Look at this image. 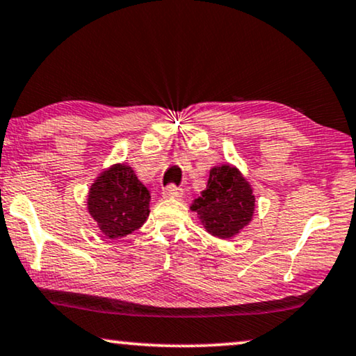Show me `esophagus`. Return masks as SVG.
<instances>
[{
    "label": "esophagus",
    "mask_w": 356,
    "mask_h": 356,
    "mask_svg": "<svg viewBox=\"0 0 356 356\" xmlns=\"http://www.w3.org/2000/svg\"><path fill=\"white\" fill-rule=\"evenodd\" d=\"M182 193H184V190L180 187H176V185H169V187L163 190L164 198H180L182 197Z\"/></svg>",
    "instance_id": "1"
}]
</instances>
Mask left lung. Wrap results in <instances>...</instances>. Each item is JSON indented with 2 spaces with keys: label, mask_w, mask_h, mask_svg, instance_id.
Returning a JSON list of instances; mask_svg holds the SVG:
<instances>
[{
  "label": "left lung",
  "mask_w": 356,
  "mask_h": 356,
  "mask_svg": "<svg viewBox=\"0 0 356 356\" xmlns=\"http://www.w3.org/2000/svg\"><path fill=\"white\" fill-rule=\"evenodd\" d=\"M190 209L197 213L208 234L232 238L252 222L253 187L234 164H216L209 171L207 188L193 200Z\"/></svg>",
  "instance_id": "1"
}]
</instances>
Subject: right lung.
Returning <instances> with one entry per match:
<instances>
[{"label": "right lung", "instance_id": "obj_1", "mask_svg": "<svg viewBox=\"0 0 356 356\" xmlns=\"http://www.w3.org/2000/svg\"><path fill=\"white\" fill-rule=\"evenodd\" d=\"M149 190L126 163L103 169L90 185L87 209L106 238H121L149 216Z\"/></svg>", "mask_w": 356, "mask_h": 356}]
</instances>
